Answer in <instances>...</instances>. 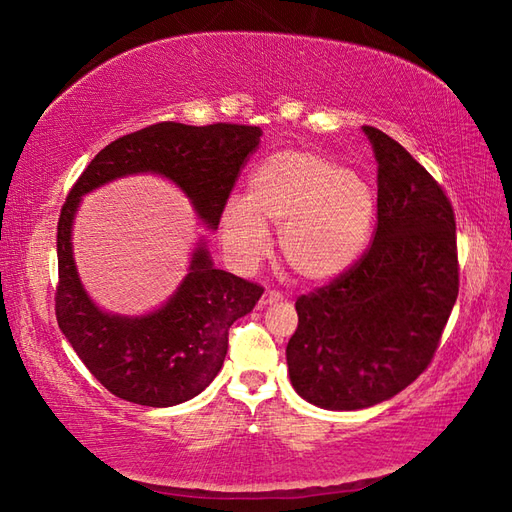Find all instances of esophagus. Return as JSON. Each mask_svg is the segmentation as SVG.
<instances>
[{"mask_svg":"<svg viewBox=\"0 0 512 512\" xmlns=\"http://www.w3.org/2000/svg\"><path fill=\"white\" fill-rule=\"evenodd\" d=\"M277 301H281V294L277 290H266L264 296H261V299H259V305L266 307V305L277 303Z\"/></svg>","mask_w":512,"mask_h":512,"instance_id":"34e87169","label":"esophagus"}]
</instances>
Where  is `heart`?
Listing matches in <instances>:
<instances>
[{
	"mask_svg": "<svg viewBox=\"0 0 512 512\" xmlns=\"http://www.w3.org/2000/svg\"><path fill=\"white\" fill-rule=\"evenodd\" d=\"M377 213L373 187L362 176L310 150H281L248 178L246 200L222 209L224 251L242 270L270 248L266 224L279 227V251L294 275L329 281L364 253Z\"/></svg>",
	"mask_w": 512,
	"mask_h": 512,
	"instance_id": "b5f03b06",
	"label": "heart"
}]
</instances>
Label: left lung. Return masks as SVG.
Masks as SVG:
<instances>
[{
    "mask_svg": "<svg viewBox=\"0 0 512 512\" xmlns=\"http://www.w3.org/2000/svg\"><path fill=\"white\" fill-rule=\"evenodd\" d=\"M377 159L373 244L331 283L296 299L285 349L290 382L325 410H362L417 379L458 296L456 220L432 174L382 130L364 126Z\"/></svg>",
    "mask_w": 512,
    "mask_h": 512,
    "instance_id": "1",
    "label": "left lung"
}]
</instances>
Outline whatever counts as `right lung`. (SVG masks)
Masks as SVG:
<instances>
[{
  "mask_svg": "<svg viewBox=\"0 0 512 512\" xmlns=\"http://www.w3.org/2000/svg\"><path fill=\"white\" fill-rule=\"evenodd\" d=\"M259 137V126L152 124L102 148L71 187L56 235V320L91 375L115 397L150 408L196 397L222 368L231 325L253 312L264 288L213 266L207 244L198 242L185 279L159 310L104 312L82 288L71 251L80 198L115 178L159 174L181 187L200 222L216 231Z\"/></svg>",
  "mask_w": 512,
  "mask_h": 512,
  "instance_id": "add662e5",
  "label": "right lung"
}]
</instances>
